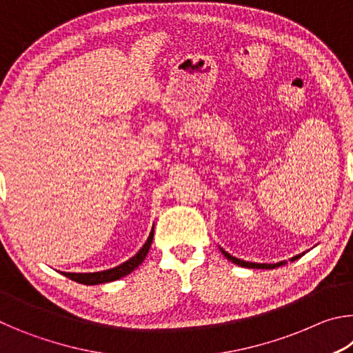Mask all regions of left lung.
<instances>
[{"label": "left lung", "instance_id": "obj_1", "mask_svg": "<svg viewBox=\"0 0 353 353\" xmlns=\"http://www.w3.org/2000/svg\"><path fill=\"white\" fill-rule=\"evenodd\" d=\"M221 252L224 254V256H225L227 260H230L232 263H235V265L243 266V268H254V270H255V268H256V270H274V268H279V266H282V265H285V263H286V261H279V263H274V265H270V263H250V261H244V260L236 259V256L227 254L225 250H223V249H221ZM303 254H305V252H303ZM303 254H299L296 256H292L291 261L301 259Z\"/></svg>", "mask_w": 353, "mask_h": 353}]
</instances>
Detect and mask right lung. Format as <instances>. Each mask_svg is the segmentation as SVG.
I'll return each mask as SVG.
<instances>
[{
	"instance_id": "1",
	"label": "right lung",
	"mask_w": 353,
	"mask_h": 353,
	"mask_svg": "<svg viewBox=\"0 0 353 353\" xmlns=\"http://www.w3.org/2000/svg\"><path fill=\"white\" fill-rule=\"evenodd\" d=\"M152 238H154V227L151 234H149L146 243L143 244V248L139 250V252H137L132 259L124 261L123 265L112 268V270H105L99 272H61V274H63L65 277L74 280L77 283H83V285H98V283L113 282V280H118L124 276H128V274L132 272L135 268H139L141 265L143 260L146 259V255L149 252V248H151Z\"/></svg>"
}]
</instances>
